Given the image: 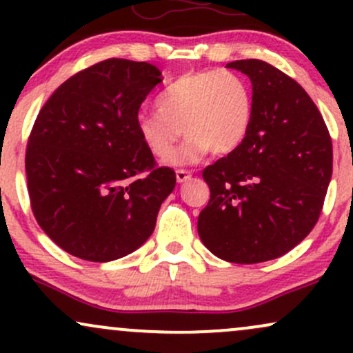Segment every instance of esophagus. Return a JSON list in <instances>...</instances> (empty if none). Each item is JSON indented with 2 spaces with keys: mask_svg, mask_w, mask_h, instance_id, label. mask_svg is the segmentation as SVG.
<instances>
[{
  "mask_svg": "<svg viewBox=\"0 0 353 353\" xmlns=\"http://www.w3.org/2000/svg\"><path fill=\"white\" fill-rule=\"evenodd\" d=\"M190 176H192V172L185 171V169H177V171H176V179H177V182H185V181L189 179Z\"/></svg>",
  "mask_w": 353,
  "mask_h": 353,
  "instance_id": "1",
  "label": "esophagus"
}]
</instances>
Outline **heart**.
I'll list each match as a JSON object with an SVG mask.
<instances>
[{
    "instance_id": "obj_1",
    "label": "heart",
    "mask_w": 353,
    "mask_h": 353,
    "mask_svg": "<svg viewBox=\"0 0 353 353\" xmlns=\"http://www.w3.org/2000/svg\"><path fill=\"white\" fill-rule=\"evenodd\" d=\"M157 111L141 109L136 134L152 156L168 157L181 139H188L171 157L172 164H192L212 151L224 156L245 141L254 119V96L237 72L205 70L185 72L156 98Z\"/></svg>"
}]
</instances>
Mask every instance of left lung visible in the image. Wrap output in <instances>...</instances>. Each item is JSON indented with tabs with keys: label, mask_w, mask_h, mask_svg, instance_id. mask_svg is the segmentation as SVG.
Segmentation results:
<instances>
[{
	"label": "left lung",
	"mask_w": 353,
	"mask_h": 353,
	"mask_svg": "<svg viewBox=\"0 0 353 353\" xmlns=\"http://www.w3.org/2000/svg\"><path fill=\"white\" fill-rule=\"evenodd\" d=\"M228 68L249 76L254 119L244 143L202 171L210 199L197 232L217 257L257 264L292 250L317 224L332 139L314 101L285 72L261 59Z\"/></svg>",
	"instance_id": "obj_1"
}]
</instances>
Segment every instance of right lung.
<instances>
[{"instance_id":"add662e5","label":"right lung","mask_w":353,"mask_h":353,"mask_svg":"<svg viewBox=\"0 0 353 353\" xmlns=\"http://www.w3.org/2000/svg\"><path fill=\"white\" fill-rule=\"evenodd\" d=\"M159 83L154 64L101 61L64 81L36 117L24 159L31 209L68 254L114 261L156 228L176 172L156 164L134 117Z\"/></svg>"}]
</instances>
